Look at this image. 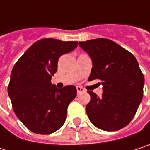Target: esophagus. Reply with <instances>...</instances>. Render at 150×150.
Wrapping results in <instances>:
<instances>
[{
    "instance_id": "1",
    "label": "esophagus",
    "mask_w": 150,
    "mask_h": 150,
    "mask_svg": "<svg viewBox=\"0 0 150 150\" xmlns=\"http://www.w3.org/2000/svg\"><path fill=\"white\" fill-rule=\"evenodd\" d=\"M77 92H78V93H80L85 92V89L81 86H77Z\"/></svg>"
}]
</instances>
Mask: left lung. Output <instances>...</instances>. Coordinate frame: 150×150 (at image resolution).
<instances>
[{
	"mask_svg": "<svg viewBox=\"0 0 150 150\" xmlns=\"http://www.w3.org/2000/svg\"><path fill=\"white\" fill-rule=\"evenodd\" d=\"M90 56L93 68L89 81L100 79L103 93L91 96L86 111L90 121L105 131L126 127L134 118L142 100L144 76L138 62L128 50L112 40L98 38L79 42Z\"/></svg>",
	"mask_w": 150,
	"mask_h": 150,
	"instance_id": "8db88e82",
	"label": "left lung"
}]
</instances>
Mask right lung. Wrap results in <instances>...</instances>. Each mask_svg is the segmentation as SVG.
<instances>
[{
	"label": "right lung",
	"mask_w": 150,
	"mask_h": 150,
	"mask_svg": "<svg viewBox=\"0 0 150 150\" xmlns=\"http://www.w3.org/2000/svg\"><path fill=\"white\" fill-rule=\"evenodd\" d=\"M78 42L44 38L33 43L13 67L8 86L14 112L30 131L50 134L64 123L67 108L77 95L74 86L57 89L51 84L60 56Z\"/></svg>",
	"instance_id": "obj_1"
}]
</instances>
